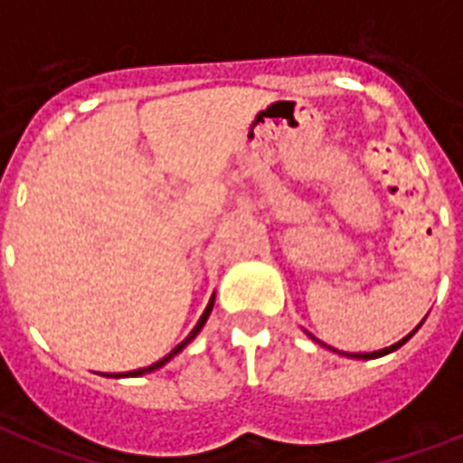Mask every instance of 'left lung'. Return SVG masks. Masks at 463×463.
I'll use <instances>...</instances> for the list:
<instances>
[{"label":"left lung","instance_id":"1","mask_svg":"<svg viewBox=\"0 0 463 463\" xmlns=\"http://www.w3.org/2000/svg\"><path fill=\"white\" fill-rule=\"evenodd\" d=\"M419 327H421V325H417V329H419ZM417 329H414V332L407 334L405 339H400L398 344L388 345V348H382V351H374V353H344V355H348V357H357V360H372V357L388 355V353L398 351V348H400V345H402V344H407V341H410L411 336H414V334H417ZM308 336H310V339H313V341H317L316 336H313V334H308ZM317 344H320V345H327V344H322V341H317ZM327 348H329V351H334V353H341V351H336V348H332V345H327Z\"/></svg>","mask_w":463,"mask_h":463}]
</instances>
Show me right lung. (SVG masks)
Wrapping results in <instances>:
<instances>
[{
    "mask_svg": "<svg viewBox=\"0 0 463 463\" xmlns=\"http://www.w3.org/2000/svg\"><path fill=\"white\" fill-rule=\"evenodd\" d=\"M212 308H213V297L209 298L207 308H204V313H202V317H200V320H197L195 327H193V332H190L188 336H185V339L181 341V344H178L172 353H169V355H165V357H162V360H157V363H153V364H150V367H141V370H134V372H119V374H106V376H115V379H119V376H143V374H147V372H155V370H159V367H165V364L169 363V360H172L174 355H178V353L184 351L185 345H188L190 341L195 339L197 334H200V329L204 327V322H207V317H209V313H212Z\"/></svg>",
    "mask_w": 463,
    "mask_h": 463,
    "instance_id": "1",
    "label": "right lung"
}]
</instances>
